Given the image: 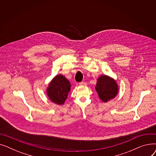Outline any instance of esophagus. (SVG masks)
Returning <instances> with one entry per match:
<instances>
[{"label": "esophagus", "instance_id": "1", "mask_svg": "<svg viewBox=\"0 0 156 156\" xmlns=\"http://www.w3.org/2000/svg\"><path fill=\"white\" fill-rule=\"evenodd\" d=\"M79 85H80V86H85V85H87V83L86 82H85V81H82V82H80V83H79Z\"/></svg>", "mask_w": 156, "mask_h": 156}]
</instances>
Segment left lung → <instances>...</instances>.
<instances>
[{
	"instance_id": "8db88e82",
	"label": "left lung",
	"mask_w": 156,
	"mask_h": 156,
	"mask_svg": "<svg viewBox=\"0 0 156 156\" xmlns=\"http://www.w3.org/2000/svg\"><path fill=\"white\" fill-rule=\"evenodd\" d=\"M95 90L100 99L107 102L115 97L119 91V87L116 81L108 75H101L97 79Z\"/></svg>"
}]
</instances>
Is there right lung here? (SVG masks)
I'll return each mask as SVG.
<instances>
[{"label": "right lung", "instance_id": "obj_1", "mask_svg": "<svg viewBox=\"0 0 156 156\" xmlns=\"http://www.w3.org/2000/svg\"><path fill=\"white\" fill-rule=\"evenodd\" d=\"M69 81L62 75H56L47 88V95L52 102L63 105L71 90Z\"/></svg>", "mask_w": 156, "mask_h": 156}]
</instances>
